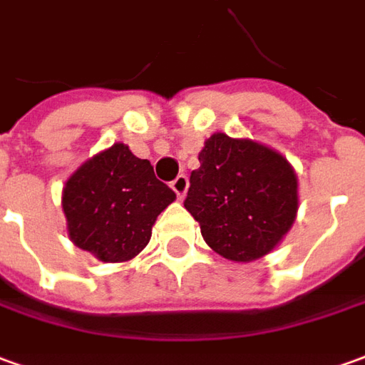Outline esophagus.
Listing matches in <instances>:
<instances>
[{
    "label": "esophagus",
    "mask_w": 365,
    "mask_h": 365,
    "mask_svg": "<svg viewBox=\"0 0 365 365\" xmlns=\"http://www.w3.org/2000/svg\"><path fill=\"white\" fill-rule=\"evenodd\" d=\"M190 187V180H187V175H178L174 182H172V190L178 193V197L182 200L183 195H185V191Z\"/></svg>",
    "instance_id": "34e87169"
}]
</instances>
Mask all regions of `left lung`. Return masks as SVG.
Listing matches in <instances>:
<instances>
[{
    "label": "left lung",
    "instance_id": "8db88e82",
    "mask_svg": "<svg viewBox=\"0 0 365 365\" xmlns=\"http://www.w3.org/2000/svg\"><path fill=\"white\" fill-rule=\"evenodd\" d=\"M183 205L215 253L251 262L271 253L294 223L298 180L279 152L217 132L200 152Z\"/></svg>",
    "mask_w": 365,
    "mask_h": 365
}]
</instances>
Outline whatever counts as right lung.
Here are the masks:
<instances>
[{"mask_svg": "<svg viewBox=\"0 0 365 365\" xmlns=\"http://www.w3.org/2000/svg\"><path fill=\"white\" fill-rule=\"evenodd\" d=\"M174 200L152 164L126 144L86 160L63 187L71 241L103 262L134 259L150 241L158 215Z\"/></svg>", "mask_w": 365, "mask_h": 365, "instance_id": "1", "label": "right lung"}]
</instances>
